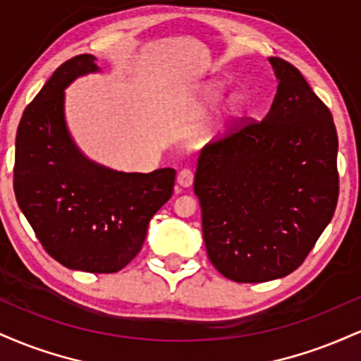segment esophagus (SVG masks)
Instances as JSON below:
<instances>
[{"label": "esophagus", "mask_w": 361, "mask_h": 361, "mask_svg": "<svg viewBox=\"0 0 361 361\" xmlns=\"http://www.w3.org/2000/svg\"><path fill=\"white\" fill-rule=\"evenodd\" d=\"M176 181H178V185L185 186V188L192 186V183H193V171H192V169H190V168L181 169V171L178 173Z\"/></svg>", "instance_id": "1"}]
</instances>
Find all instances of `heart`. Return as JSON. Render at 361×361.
<instances>
[{"label": "heart", "instance_id": "heart-1", "mask_svg": "<svg viewBox=\"0 0 361 361\" xmlns=\"http://www.w3.org/2000/svg\"><path fill=\"white\" fill-rule=\"evenodd\" d=\"M222 94H224L222 88H219V86H212V88L209 90V97L207 98H209V102L212 103V105H215V103L221 102ZM243 110H244V105H243L241 98H234V100H231V103H229V110H227V114H229V117L238 118V117H241Z\"/></svg>", "mask_w": 361, "mask_h": 361}]
</instances>
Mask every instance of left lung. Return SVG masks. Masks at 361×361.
Here are the masks:
<instances>
[{
  "label": "left lung",
  "instance_id": "obj_1",
  "mask_svg": "<svg viewBox=\"0 0 361 361\" xmlns=\"http://www.w3.org/2000/svg\"><path fill=\"white\" fill-rule=\"evenodd\" d=\"M270 62L279 88L267 117L241 118L207 144L195 173L207 255L238 283L297 270L339 195L333 115L295 66Z\"/></svg>",
  "mask_w": 361,
  "mask_h": 361
}]
</instances>
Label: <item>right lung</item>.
<instances>
[{
	"label": "right lung",
	"mask_w": 361,
	"mask_h": 361,
	"mask_svg": "<svg viewBox=\"0 0 361 361\" xmlns=\"http://www.w3.org/2000/svg\"><path fill=\"white\" fill-rule=\"evenodd\" d=\"M93 71V56L71 57L28 103L16 130L13 190L37 239L62 267L115 273L137 256L176 171L118 173L78 151L64 122V88Z\"/></svg>",
	"instance_id": "right-lung-1"
}]
</instances>
